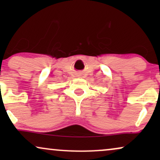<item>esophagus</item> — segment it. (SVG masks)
<instances>
[{"instance_id":"1","label":"esophagus","mask_w":160,"mask_h":160,"mask_svg":"<svg viewBox=\"0 0 160 160\" xmlns=\"http://www.w3.org/2000/svg\"><path fill=\"white\" fill-rule=\"evenodd\" d=\"M82 74V73L81 72V71H78V72H77V76L78 77H80Z\"/></svg>"}]
</instances>
